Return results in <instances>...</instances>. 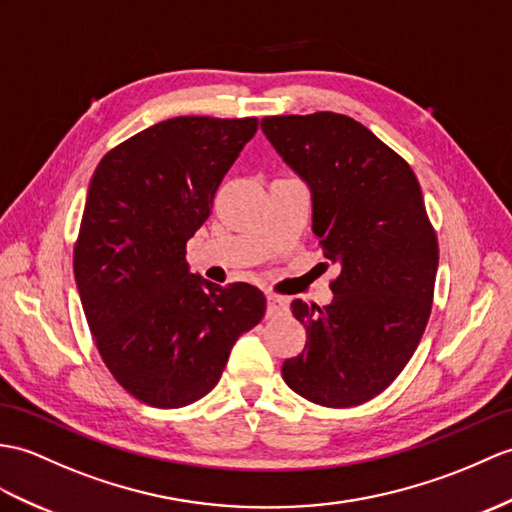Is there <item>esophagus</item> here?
<instances>
[{
  "instance_id": "1",
  "label": "esophagus",
  "mask_w": 512,
  "mask_h": 512,
  "mask_svg": "<svg viewBox=\"0 0 512 512\" xmlns=\"http://www.w3.org/2000/svg\"><path fill=\"white\" fill-rule=\"evenodd\" d=\"M283 312H288V301H285L283 296L268 294L266 296V316L272 318V316H279Z\"/></svg>"
}]
</instances>
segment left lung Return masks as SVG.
Here are the masks:
<instances>
[{
  "instance_id": "1",
  "label": "left lung",
  "mask_w": 512,
  "mask_h": 512,
  "mask_svg": "<svg viewBox=\"0 0 512 512\" xmlns=\"http://www.w3.org/2000/svg\"><path fill=\"white\" fill-rule=\"evenodd\" d=\"M261 130L310 185L312 229L340 266L329 305L292 301L307 340L281 375L318 406H360L395 382L430 320L438 240L421 185L349 115H270Z\"/></svg>"
}]
</instances>
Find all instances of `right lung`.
Masks as SVG:
<instances>
[{
  "label": "right lung",
  "mask_w": 512,
  "mask_h": 512,
  "mask_svg": "<svg viewBox=\"0 0 512 512\" xmlns=\"http://www.w3.org/2000/svg\"><path fill=\"white\" fill-rule=\"evenodd\" d=\"M257 117H172L122 141L93 172L74 246L82 310L126 392L183 408L220 382L235 340L266 312L251 283L216 285L187 268V240Z\"/></svg>",
  "instance_id": "obj_1"
}]
</instances>
